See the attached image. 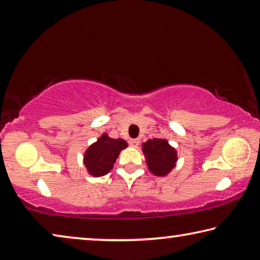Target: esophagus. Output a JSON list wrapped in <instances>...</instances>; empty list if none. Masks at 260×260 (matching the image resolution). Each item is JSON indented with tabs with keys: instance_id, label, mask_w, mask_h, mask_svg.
Returning <instances> with one entry per match:
<instances>
[{
	"instance_id": "34e87169",
	"label": "esophagus",
	"mask_w": 260,
	"mask_h": 260,
	"mask_svg": "<svg viewBox=\"0 0 260 260\" xmlns=\"http://www.w3.org/2000/svg\"><path fill=\"white\" fill-rule=\"evenodd\" d=\"M140 144V140L139 139H132V140H129V146L131 147H134V148H136Z\"/></svg>"
}]
</instances>
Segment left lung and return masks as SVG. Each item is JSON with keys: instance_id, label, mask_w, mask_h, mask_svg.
Returning <instances> with one entry per match:
<instances>
[{"instance_id": "1", "label": "left lung", "mask_w": 260, "mask_h": 260, "mask_svg": "<svg viewBox=\"0 0 260 260\" xmlns=\"http://www.w3.org/2000/svg\"><path fill=\"white\" fill-rule=\"evenodd\" d=\"M147 166L156 177H166L178 161V152L165 139H149L142 143Z\"/></svg>"}]
</instances>
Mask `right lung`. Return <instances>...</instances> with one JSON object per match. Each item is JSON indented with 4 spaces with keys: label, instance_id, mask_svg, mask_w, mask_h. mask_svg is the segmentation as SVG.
<instances>
[{
    "label": "right lung",
    "instance_id": "add662e5",
    "mask_svg": "<svg viewBox=\"0 0 260 260\" xmlns=\"http://www.w3.org/2000/svg\"><path fill=\"white\" fill-rule=\"evenodd\" d=\"M127 146L128 144L125 140L111 139L107 133H103L83 153V164L87 173L95 178L108 174L113 169L120 151Z\"/></svg>",
    "mask_w": 260,
    "mask_h": 260
}]
</instances>
